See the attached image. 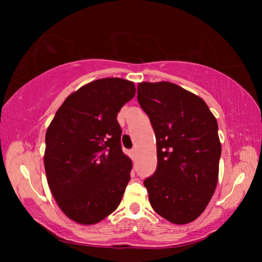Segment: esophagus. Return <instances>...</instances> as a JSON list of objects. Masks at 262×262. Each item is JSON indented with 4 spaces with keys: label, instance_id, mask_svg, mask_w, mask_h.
Returning a JSON list of instances; mask_svg holds the SVG:
<instances>
[{
    "label": "esophagus",
    "instance_id": "1",
    "mask_svg": "<svg viewBox=\"0 0 262 262\" xmlns=\"http://www.w3.org/2000/svg\"><path fill=\"white\" fill-rule=\"evenodd\" d=\"M135 154H136V148H133L132 149V155H133V156H135Z\"/></svg>",
    "mask_w": 262,
    "mask_h": 262
}]
</instances>
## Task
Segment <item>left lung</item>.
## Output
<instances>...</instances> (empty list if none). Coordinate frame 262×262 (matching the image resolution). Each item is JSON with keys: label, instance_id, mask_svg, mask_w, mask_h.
<instances>
[{"label": "left lung", "instance_id": "8db88e82", "mask_svg": "<svg viewBox=\"0 0 262 262\" xmlns=\"http://www.w3.org/2000/svg\"><path fill=\"white\" fill-rule=\"evenodd\" d=\"M156 136L157 168L144 180L150 205L174 224L196 220L219 179V125L205 100L170 82L137 85Z\"/></svg>", "mask_w": 262, "mask_h": 262}]
</instances>
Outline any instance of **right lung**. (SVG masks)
<instances>
[{
	"mask_svg": "<svg viewBox=\"0 0 262 262\" xmlns=\"http://www.w3.org/2000/svg\"><path fill=\"white\" fill-rule=\"evenodd\" d=\"M133 82L101 78L68 96L46 132L43 164L57 206L79 224H96L120 205L132 161L122 152L119 111Z\"/></svg>",
	"mask_w": 262,
	"mask_h": 262,
	"instance_id": "right-lung-1",
	"label": "right lung"
}]
</instances>
